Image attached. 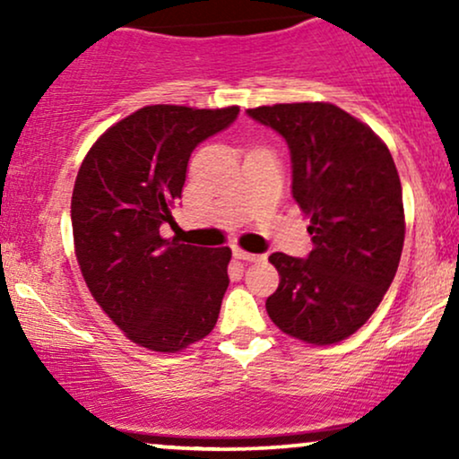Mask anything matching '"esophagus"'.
Wrapping results in <instances>:
<instances>
[{
	"instance_id": "34e87169",
	"label": "esophagus",
	"mask_w": 459,
	"mask_h": 459,
	"mask_svg": "<svg viewBox=\"0 0 459 459\" xmlns=\"http://www.w3.org/2000/svg\"><path fill=\"white\" fill-rule=\"evenodd\" d=\"M233 256L237 261H246V263H256V261H263L261 255H252V252H246L241 250V247H233Z\"/></svg>"
}]
</instances>
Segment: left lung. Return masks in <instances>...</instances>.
I'll return each mask as SVG.
<instances>
[{
  "label": "left lung",
  "instance_id": "left-lung-1",
  "mask_svg": "<svg viewBox=\"0 0 459 459\" xmlns=\"http://www.w3.org/2000/svg\"><path fill=\"white\" fill-rule=\"evenodd\" d=\"M247 116L287 142L291 192L313 235L307 259L270 256L281 284L267 315L299 341L339 343L376 313L402 259L403 198L391 151L332 103L263 105Z\"/></svg>",
  "mask_w": 459,
  "mask_h": 459
}]
</instances>
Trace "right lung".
<instances>
[{
    "label": "right lung",
    "mask_w": 459,
    "mask_h": 459,
    "mask_svg": "<svg viewBox=\"0 0 459 459\" xmlns=\"http://www.w3.org/2000/svg\"><path fill=\"white\" fill-rule=\"evenodd\" d=\"M239 108L146 105L92 144L71 200L77 263L92 298L127 339L175 354L204 339L229 287L230 247L168 241L187 161Z\"/></svg>",
    "instance_id": "add662e5"
}]
</instances>
